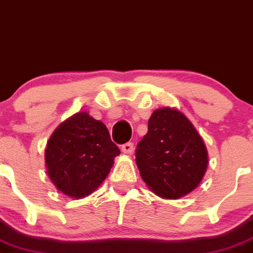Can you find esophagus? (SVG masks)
Returning a JSON list of instances; mask_svg holds the SVG:
<instances>
[{"label": "esophagus", "mask_w": 253, "mask_h": 253, "mask_svg": "<svg viewBox=\"0 0 253 253\" xmlns=\"http://www.w3.org/2000/svg\"><path fill=\"white\" fill-rule=\"evenodd\" d=\"M121 148H122V152L127 153V155H128V153H132V151H133V143L126 142V143H124V145H122Z\"/></svg>", "instance_id": "34e87169"}]
</instances>
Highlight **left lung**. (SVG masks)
I'll return each mask as SVG.
<instances>
[{
	"label": "left lung",
	"mask_w": 253,
	"mask_h": 253,
	"mask_svg": "<svg viewBox=\"0 0 253 253\" xmlns=\"http://www.w3.org/2000/svg\"><path fill=\"white\" fill-rule=\"evenodd\" d=\"M136 164L152 192L180 198L201 182L209 160L204 140L187 117L173 108H160L138 142Z\"/></svg>",
	"instance_id": "1"
}]
</instances>
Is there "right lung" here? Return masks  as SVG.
<instances>
[{
    "mask_svg": "<svg viewBox=\"0 0 253 253\" xmlns=\"http://www.w3.org/2000/svg\"><path fill=\"white\" fill-rule=\"evenodd\" d=\"M120 153L107 127L80 112L62 122L49 137L44 151L47 173L61 192L81 198L102 183Z\"/></svg>",
    "mask_w": 253,
    "mask_h": 253,
    "instance_id": "obj_1",
    "label": "right lung"
}]
</instances>
